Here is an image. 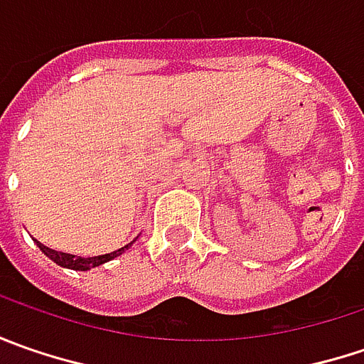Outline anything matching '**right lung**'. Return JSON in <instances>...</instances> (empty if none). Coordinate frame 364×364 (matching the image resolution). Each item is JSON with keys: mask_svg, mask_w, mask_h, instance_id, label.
Masks as SVG:
<instances>
[{"mask_svg": "<svg viewBox=\"0 0 364 364\" xmlns=\"http://www.w3.org/2000/svg\"><path fill=\"white\" fill-rule=\"evenodd\" d=\"M38 247H40V251L50 257L56 265H60V267H66V269H75V272H87V269H91V267H99V265H103L107 261H111V259L119 257L121 253H125L129 247L133 245L127 243L125 247H121L117 251H111V253H105V255H97V257H77V255H70V253H63V251H54V249H50L46 245H42L40 241H36Z\"/></svg>", "mask_w": 364, "mask_h": 364, "instance_id": "right-lung-1", "label": "right lung"}]
</instances>
